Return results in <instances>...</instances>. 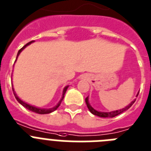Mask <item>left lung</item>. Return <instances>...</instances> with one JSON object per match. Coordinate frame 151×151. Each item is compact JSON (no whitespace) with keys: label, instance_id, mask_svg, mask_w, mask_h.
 Listing matches in <instances>:
<instances>
[{"label":"left lung","instance_id":"obj_1","mask_svg":"<svg viewBox=\"0 0 151 151\" xmlns=\"http://www.w3.org/2000/svg\"><path fill=\"white\" fill-rule=\"evenodd\" d=\"M137 96H138V93H137ZM135 101H136V100H134V101H133L132 102H131V103L128 105V106H127L125 108H123V109H121V110L111 111V112H100V111H96V110H94L93 107H91V104H89V101H88V97H86L85 98L86 104H87V108L89 109V111H91V114H94V115H97V116H101V117H114V116H117V115L120 114H121V113H123L124 111H127V110H128V109L130 108V107H131L133 104H134V103L135 102Z\"/></svg>","mask_w":151,"mask_h":151}]
</instances>
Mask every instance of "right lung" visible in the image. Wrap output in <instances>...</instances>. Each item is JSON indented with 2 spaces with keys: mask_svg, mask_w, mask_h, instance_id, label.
<instances>
[{
  "mask_svg": "<svg viewBox=\"0 0 151 151\" xmlns=\"http://www.w3.org/2000/svg\"><path fill=\"white\" fill-rule=\"evenodd\" d=\"M33 42H34V40H31V41H30V42L27 43V44H25L24 46L23 47L21 48V49H20V50H18V53H17V58H16V60H15V61L17 60V58H18L20 53H21V52L22 51V50H24V48L26 47L27 46V45H29V44H31V43H33ZM68 86H67V87H64V91H63V94H62L61 99H60V101H59V102H58V104L56 105V106H55V107H52V108H49V109H41V108H39V107H35V106H32V105L28 104L25 103V102H24V101H21V100L20 99V98H19V97L17 96V94H16V93H15L13 87H12V89H13V92H14V94L15 98H16V100H17V101H18L19 103L21 104L22 105V106H24V107H26V108L27 109V110H29V111H33V112L37 113V114H50V113L53 112V111H56L57 109L58 108V107L60 106V104H61V102H62V101H63V99H64V94H65L66 91H67V89H68Z\"/></svg>",
  "mask_w": 151,
  "mask_h": 151,
  "instance_id": "1",
  "label": "right lung"
}]
</instances>
